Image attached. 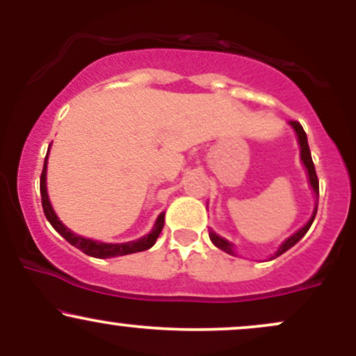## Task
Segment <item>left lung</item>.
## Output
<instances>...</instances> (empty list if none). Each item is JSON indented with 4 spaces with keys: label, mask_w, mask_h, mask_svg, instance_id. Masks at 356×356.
<instances>
[{
    "label": "left lung",
    "mask_w": 356,
    "mask_h": 356,
    "mask_svg": "<svg viewBox=\"0 0 356 356\" xmlns=\"http://www.w3.org/2000/svg\"><path fill=\"white\" fill-rule=\"evenodd\" d=\"M289 124H291V125H293V129L296 130L298 140H300V145H301V161H303V164H305V167H306V170H308L309 184H312V187H313L314 194H316V197H318V194H320V182H318L316 170H314V164H313V159H312V152H309L308 137H306V132L303 130V127H301L300 122H289ZM316 211H318V206L314 207V212H313L312 219H309L308 222H306V226H305V227H301V229L298 231V232H295V234H293L291 238L286 239L284 243L281 244V248L277 249L276 254L273 256V259H275V257H277V256L283 254V252L288 251L289 248L295 246V244L298 243V241H300L301 238H303V236L306 234V232H308L309 227H312V224H313V220H314V216H316ZM209 238H211L212 243H214V246H218L219 249H222V251L229 252V254H234V252H232V244L229 243V241H226V239L219 238V236H218V234H214V232H212V231L209 232Z\"/></svg>",
    "instance_id": "obj_1"
}]
</instances>
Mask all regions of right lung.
<instances>
[{
  "mask_svg": "<svg viewBox=\"0 0 356 356\" xmlns=\"http://www.w3.org/2000/svg\"><path fill=\"white\" fill-rule=\"evenodd\" d=\"M48 155V154H47ZM40 192H42V206H43V212L47 216V219L50 220V224L55 227V231L58 234L63 236L72 246H75L76 249H80L81 252L85 254L92 256V257H100V259H105V257H115V256H125V254H132V252H140L145 251V249L152 248L157 241L159 234H161L162 227H164V214H161L157 218V222H155L154 229L150 234L144 236L138 241H130V243H122V244H107V243H99V241H92V239H85L81 236L73 234V232L65 227L61 224V220L56 218L55 211L51 209V204L48 201V194H47V159H44L43 164V170H42V177H40Z\"/></svg>",
  "mask_w": 356,
  "mask_h": 356,
  "instance_id": "obj_1",
  "label": "right lung"
}]
</instances>
